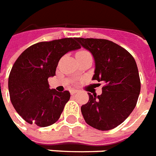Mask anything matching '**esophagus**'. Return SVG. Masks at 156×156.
<instances>
[{
  "instance_id": "34e87169",
  "label": "esophagus",
  "mask_w": 156,
  "mask_h": 156,
  "mask_svg": "<svg viewBox=\"0 0 156 156\" xmlns=\"http://www.w3.org/2000/svg\"><path fill=\"white\" fill-rule=\"evenodd\" d=\"M78 92H79V90H76V89H72V90H71V94L73 95V94H76V93H77Z\"/></svg>"
}]
</instances>
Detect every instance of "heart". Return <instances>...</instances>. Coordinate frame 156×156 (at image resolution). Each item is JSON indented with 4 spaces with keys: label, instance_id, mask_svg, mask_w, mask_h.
I'll return each mask as SVG.
<instances>
[{
    "label": "heart",
    "instance_id": "1",
    "mask_svg": "<svg viewBox=\"0 0 156 156\" xmlns=\"http://www.w3.org/2000/svg\"><path fill=\"white\" fill-rule=\"evenodd\" d=\"M90 55L89 52L87 51H84V50H81V51H79L76 53V56L78 55Z\"/></svg>",
    "mask_w": 156,
    "mask_h": 156
}]
</instances>
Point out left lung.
<instances>
[{"mask_svg": "<svg viewBox=\"0 0 156 156\" xmlns=\"http://www.w3.org/2000/svg\"><path fill=\"white\" fill-rule=\"evenodd\" d=\"M76 40L94 58L93 80L104 84L101 95L88 93V103L81 106L83 117L95 129H113L129 117L138 101L141 83L136 62L126 50L112 41L83 38Z\"/></svg>", "mask_w": 156, "mask_h": 156, "instance_id": "left-lung-1", "label": "left lung"}]
</instances>
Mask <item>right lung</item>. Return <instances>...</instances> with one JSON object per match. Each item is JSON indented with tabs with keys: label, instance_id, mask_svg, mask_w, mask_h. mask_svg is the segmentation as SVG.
Instances as JSON below:
<instances>
[{
	"label": "right lung",
	"instance_id": "obj_1",
	"mask_svg": "<svg viewBox=\"0 0 156 156\" xmlns=\"http://www.w3.org/2000/svg\"><path fill=\"white\" fill-rule=\"evenodd\" d=\"M76 40L66 38L35 43L15 61L9 76V97L27 122L46 127L58 120L70 93L51 89L48 78L55 76L61 57L80 48Z\"/></svg>",
	"mask_w": 156,
	"mask_h": 156
}]
</instances>
